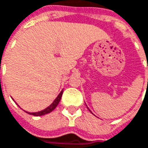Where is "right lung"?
<instances>
[{"instance_id": "right-lung-1", "label": "right lung", "mask_w": 148, "mask_h": 148, "mask_svg": "<svg viewBox=\"0 0 148 148\" xmlns=\"http://www.w3.org/2000/svg\"><path fill=\"white\" fill-rule=\"evenodd\" d=\"M62 92H63V90H62L60 93H59V95L58 96V97L54 100V101L46 109H44V110H42V111H40V112H38V113H28V114H31V115H34V116H41V115H44V114H49V113H51V111H53L55 108H56V107L58 105V103H59V101H60L61 98H62Z\"/></svg>"}]
</instances>
